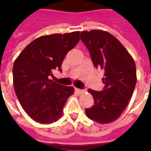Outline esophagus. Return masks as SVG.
I'll list each match as a JSON object with an SVG mask.
<instances>
[{
    "instance_id": "1",
    "label": "esophagus",
    "mask_w": 151,
    "mask_h": 151,
    "mask_svg": "<svg viewBox=\"0 0 151 151\" xmlns=\"http://www.w3.org/2000/svg\"><path fill=\"white\" fill-rule=\"evenodd\" d=\"M75 91H76V92H77V93H78L79 95H81V94H83V93L85 92L84 91H83V90H80V89H78V88H76Z\"/></svg>"
}]
</instances>
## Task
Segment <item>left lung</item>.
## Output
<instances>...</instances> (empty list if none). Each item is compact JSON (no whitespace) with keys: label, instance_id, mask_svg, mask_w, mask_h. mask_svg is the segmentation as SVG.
<instances>
[{"label":"left lung","instance_id":"1","mask_svg":"<svg viewBox=\"0 0 151 151\" xmlns=\"http://www.w3.org/2000/svg\"><path fill=\"white\" fill-rule=\"evenodd\" d=\"M81 40L88 48L95 67L104 69L103 91L88 90L95 104L86 109L89 119L108 124L118 119L127 108L137 83L136 65L127 49L109 32L82 31Z\"/></svg>","mask_w":151,"mask_h":151}]
</instances>
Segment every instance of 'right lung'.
<instances>
[{"label": "right lung", "mask_w": 151, "mask_h": 151, "mask_svg": "<svg viewBox=\"0 0 151 151\" xmlns=\"http://www.w3.org/2000/svg\"><path fill=\"white\" fill-rule=\"evenodd\" d=\"M80 31L43 35L33 40L16 58L13 82L16 95L32 120L43 124L56 122L73 86L60 85L48 79L52 70H60L65 56L79 42Z\"/></svg>", "instance_id": "1"}]
</instances>
